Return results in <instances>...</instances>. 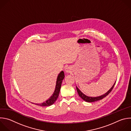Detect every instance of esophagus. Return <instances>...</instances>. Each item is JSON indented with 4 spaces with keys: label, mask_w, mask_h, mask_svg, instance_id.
Here are the masks:
<instances>
[{
    "label": "esophagus",
    "mask_w": 131,
    "mask_h": 131,
    "mask_svg": "<svg viewBox=\"0 0 131 131\" xmlns=\"http://www.w3.org/2000/svg\"><path fill=\"white\" fill-rule=\"evenodd\" d=\"M65 72H66V73H69V72H70V71H71V68H70L69 67H67L65 68Z\"/></svg>",
    "instance_id": "1"
}]
</instances>
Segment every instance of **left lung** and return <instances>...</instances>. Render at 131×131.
<instances>
[{
	"mask_svg": "<svg viewBox=\"0 0 131 131\" xmlns=\"http://www.w3.org/2000/svg\"><path fill=\"white\" fill-rule=\"evenodd\" d=\"M116 82H115V83L114 84V85L112 86V88L106 93H105L104 94L101 95V96H98V97H89L88 96L85 95V94H84L78 88L77 86H76L77 88V92L78 93V95L83 100H84L86 102H95V101H99L100 100H101L103 98H104V97H105L106 96H107L111 92V91H112L114 86L116 83Z\"/></svg>",
	"mask_w": 131,
	"mask_h": 131,
	"instance_id": "1",
	"label": "left lung"
}]
</instances>
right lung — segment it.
Segmentation results:
<instances>
[{
	"label": "right lung",
	"mask_w": 131,
	"mask_h": 131,
	"mask_svg": "<svg viewBox=\"0 0 131 131\" xmlns=\"http://www.w3.org/2000/svg\"><path fill=\"white\" fill-rule=\"evenodd\" d=\"M65 77L64 72L63 71H62L60 73L58 74V76L57 77V82H56V85L55 90L54 91V93H53L52 95L45 102H43L40 104H37L35 103L36 105H38L41 106H48L52 105L55 101L57 100L59 97V95L60 93V91L61 90V87L62 85V80L64 79ZM35 104V103H34Z\"/></svg>",
	"instance_id": "1"
}]
</instances>
